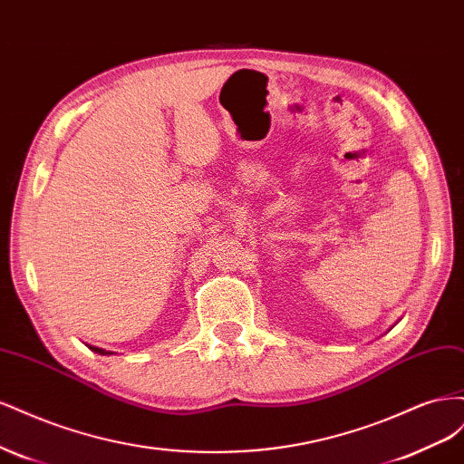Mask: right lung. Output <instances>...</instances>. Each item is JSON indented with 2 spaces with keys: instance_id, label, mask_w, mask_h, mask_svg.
Masks as SVG:
<instances>
[{
  "instance_id": "right-lung-1",
  "label": "right lung",
  "mask_w": 464,
  "mask_h": 464,
  "mask_svg": "<svg viewBox=\"0 0 464 464\" xmlns=\"http://www.w3.org/2000/svg\"><path fill=\"white\" fill-rule=\"evenodd\" d=\"M91 350H92V353H98V354H111V353H106V350H102V348H98V346H89Z\"/></svg>"
}]
</instances>
